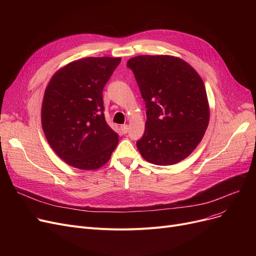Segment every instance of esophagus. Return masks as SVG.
<instances>
[{
    "instance_id": "obj_1",
    "label": "esophagus",
    "mask_w": 256,
    "mask_h": 256,
    "mask_svg": "<svg viewBox=\"0 0 256 256\" xmlns=\"http://www.w3.org/2000/svg\"><path fill=\"white\" fill-rule=\"evenodd\" d=\"M120 130H121V132H122V134H126L128 132V124H122L120 126Z\"/></svg>"
}]
</instances>
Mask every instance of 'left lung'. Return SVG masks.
Here are the masks:
<instances>
[{
	"mask_svg": "<svg viewBox=\"0 0 256 256\" xmlns=\"http://www.w3.org/2000/svg\"><path fill=\"white\" fill-rule=\"evenodd\" d=\"M126 66L135 76L146 106L141 156L152 164H176L196 148L208 126L204 84L191 65L172 56L142 55Z\"/></svg>",
	"mask_w": 256,
	"mask_h": 256,
	"instance_id": "1",
	"label": "left lung"
}]
</instances>
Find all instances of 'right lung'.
I'll return each mask as SVG.
<instances>
[{"instance_id": "add662e5", "label": "right lung", "mask_w": 256, "mask_h": 256, "mask_svg": "<svg viewBox=\"0 0 256 256\" xmlns=\"http://www.w3.org/2000/svg\"><path fill=\"white\" fill-rule=\"evenodd\" d=\"M120 58L88 57L52 76L46 89L42 124L48 144L76 168L94 170L110 160L118 135L104 119L102 90Z\"/></svg>"}]
</instances>
